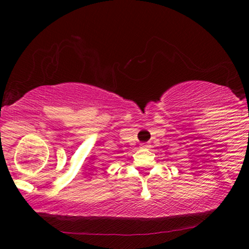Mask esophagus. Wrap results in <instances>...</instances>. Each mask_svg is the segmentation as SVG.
I'll return each instance as SVG.
<instances>
[{
  "label": "esophagus",
  "mask_w": 249,
  "mask_h": 249,
  "mask_svg": "<svg viewBox=\"0 0 249 249\" xmlns=\"http://www.w3.org/2000/svg\"><path fill=\"white\" fill-rule=\"evenodd\" d=\"M141 147H142V148H145V149H147V148L151 147V145L147 144V142H142V144H141Z\"/></svg>",
  "instance_id": "obj_1"
}]
</instances>
